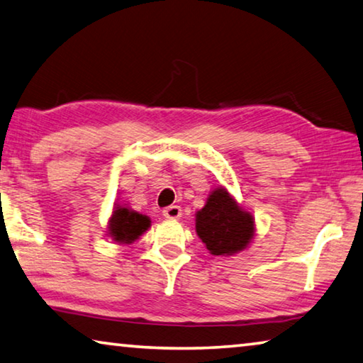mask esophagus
Here are the masks:
<instances>
[{
	"mask_svg": "<svg viewBox=\"0 0 363 363\" xmlns=\"http://www.w3.org/2000/svg\"><path fill=\"white\" fill-rule=\"evenodd\" d=\"M181 214H182V210H181V206H177V205H171L163 210V216L168 219H179Z\"/></svg>",
	"mask_w": 363,
	"mask_h": 363,
	"instance_id": "1",
	"label": "esophagus"
}]
</instances>
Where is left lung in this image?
<instances>
[{
    "label": "left lung",
    "instance_id": "left-lung-1",
    "mask_svg": "<svg viewBox=\"0 0 363 363\" xmlns=\"http://www.w3.org/2000/svg\"><path fill=\"white\" fill-rule=\"evenodd\" d=\"M195 232L213 256H232L250 247L256 224L224 186L213 189L205 206L195 213Z\"/></svg>",
    "mask_w": 363,
    "mask_h": 363
}]
</instances>
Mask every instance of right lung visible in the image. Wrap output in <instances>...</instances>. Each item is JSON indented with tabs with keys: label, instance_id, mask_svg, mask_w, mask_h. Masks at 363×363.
Listing matches in <instances>:
<instances>
[{
	"label": "right lung",
	"instance_id": "add662e5",
	"mask_svg": "<svg viewBox=\"0 0 363 363\" xmlns=\"http://www.w3.org/2000/svg\"><path fill=\"white\" fill-rule=\"evenodd\" d=\"M152 220L126 205L115 203L107 223V235L118 245H131L149 230Z\"/></svg>",
	"mask_w": 363,
	"mask_h": 363
}]
</instances>
